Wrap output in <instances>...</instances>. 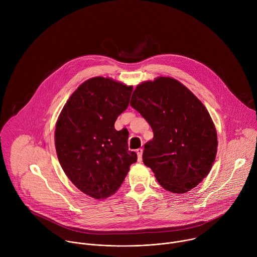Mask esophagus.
<instances>
[{"instance_id": "1", "label": "esophagus", "mask_w": 257, "mask_h": 257, "mask_svg": "<svg viewBox=\"0 0 257 257\" xmlns=\"http://www.w3.org/2000/svg\"><path fill=\"white\" fill-rule=\"evenodd\" d=\"M136 153H137V158H138V162H141V161H142V153H143L142 149H138V150L136 151Z\"/></svg>"}]
</instances>
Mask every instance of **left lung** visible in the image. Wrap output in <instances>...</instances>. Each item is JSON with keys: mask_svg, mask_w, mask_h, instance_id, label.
<instances>
[{"mask_svg": "<svg viewBox=\"0 0 257 257\" xmlns=\"http://www.w3.org/2000/svg\"><path fill=\"white\" fill-rule=\"evenodd\" d=\"M130 104L154 131L142 159L161 186L173 193L196 187L211 170L217 149L216 130L203 103L178 80L158 77L137 85Z\"/></svg>", "mask_w": 257, "mask_h": 257, "instance_id": "1", "label": "left lung"}]
</instances>
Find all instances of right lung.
Instances as JSON below:
<instances>
[{
	"label": "right lung",
	"instance_id": "1",
	"mask_svg": "<svg viewBox=\"0 0 257 257\" xmlns=\"http://www.w3.org/2000/svg\"><path fill=\"white\" fill-rule=\"evenodd\" d=\"M132 90L111 78H90L71 94L58 118L60 165L73 184L95 199L114 194L137 161L128 150V136L115 129Z\"/></svg>",
	"mask_w": 257,
	"mask_h": 257
}]
</instances>
